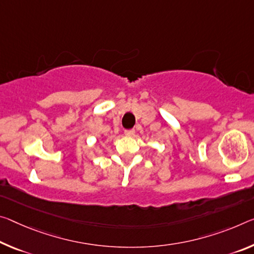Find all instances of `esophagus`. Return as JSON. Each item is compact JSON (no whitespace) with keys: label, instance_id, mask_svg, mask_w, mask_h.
Instances as JSON below:
<instances>
[{"label":"esophagus","instance_id":"34e87169","mask_svg":"<svg viewBox=\"0 0 254 254\" xmlns=\"http://www.w3.org/2000/svg\"><path fill=\"white\" fill-rule=\"evenodd\" d=\"M134 133H135V131L133 130V128H130V130H126V131H124V134L127 135V136L134 135Z\"/></svg>","mask_w":254,"mask_h":254}]
</instances>
